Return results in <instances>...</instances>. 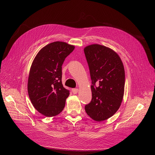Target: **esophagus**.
Here are the masks:
<instances>
[{
	"instance_id": "obj_1",
	"label": "esophagus",
	"mask_w": 155,
	"mask_h": 155,
	"mask_svg": "<svg viewBox=\"0 0 155 155\" xmlns=\"http://www.w3.org/2000/svg\"><path fill=\"white\" fill-rule=\"evenodd\" d=\"M71 91H72L73 94H77V92H78V88H72Z\"/></svg>"
}]
</instances>
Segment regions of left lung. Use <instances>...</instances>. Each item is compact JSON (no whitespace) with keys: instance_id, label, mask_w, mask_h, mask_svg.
<instances>
[{"instance_id":"8db88e82","label":"left lung","mask_w":155,"mask_h":155,"mask_svg":"<svg viewBox=\"0 0 155 155\" xmlns=\"http://www.w3.org/2000/svg\"><path fill=\"white\" fill-rule=\"evenodd\" d=\"M84 53L92 80L91 102L85 105L87 114L96 121L106 120L119 109L123 101L125 72L119 55L100 45H89Z\"/></svg>"}]
</instances>
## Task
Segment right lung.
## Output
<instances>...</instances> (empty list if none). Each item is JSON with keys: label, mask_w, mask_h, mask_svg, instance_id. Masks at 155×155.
<instances>
[{"label": "right lung", "mask_w": 155, "mask_h": 155, "mask_svg": "<svg viewBox=\"0 0 155 155\" xmlns=\"http://www.w3.org/2000/svg\"><path fill=\"white\" fill-rule=\"evenodd\" d=\"M75 46L64 42L48 44L36 56L31 67L28 91L35 108L43 115L53 117L63 110L70 91L61 82L62 64Z\"/></svg>", "instance_id": "1"}]
</instances>
